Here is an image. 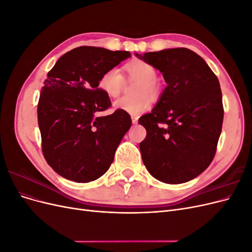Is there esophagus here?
<instances>
[{"label":"esophagus","instance_id":"1","mask_svg":"<svg viewBox=\"0 0 252 252\" xmlns=\"http://www.w3.org/2000/svg\"><path fill=\"white\" fill-rule=\"evenodd\" d=\"M131 121H132V124L133 125H136V124H138V118H136V117H131Z\"/></svg>","mask_w":252,"mask_h":252}]
</instances>
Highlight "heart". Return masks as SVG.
<instances>
[{
	"mask_svg": "<svg viewBox=\"0 0 252 252\" xmlns=\"http://www.w3.org/2000/svg\"><path fill=\"white\" fill-rule=\"evenodd\" d=\"M127 73L130 78L139 80L135 96H122L113 102V108L126 112L131 116L146 111L151 106L150 95H157L158 85L156 83L158 72L156 68L145 61H132L126 65ZM125 85L124 75L118 67H111L106 70L98 81V88L108 97H118ZM149 94L147 95V94Z\"/></svg>",
	"mask_w": 252,
	"mask_h": 252,
	"instance_id": "1",
	"label": "heart"
}]
</instances>
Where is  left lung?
Wrapping results in <instances>:
<instances>
[{
  "label": "left lung",
  "instance_id": "8db88e82",
  "mask_svg": "<svg viewBox=\"0 0 252 252\" xmlns=\"http://www.w3.org/2000/svg\"><path fill=\"white\" fill-rule=\"evenodd\" d=\"M134 55L161 71L167 83L155 108L139 120L147 131L140 143L143 163L152 177L167 184L191 181L212 162L222 131L217 75L187 48Z\"/></svg>",
  "mask_w": 252,
  "mask_h": 252
}]
</instances>
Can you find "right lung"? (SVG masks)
Returning <instances> with one entry per match:
<instances>
[{
	"mask_svg": "<svg viewBox=\"0 0 252 252\" xmlns=\"http://www.w3.org/2000/svg\"><path fill=\"white\" fill-rule=\"evenodd\" d=\"M129 51L81 46L61 57L41 89L37 122L43 155L61 177L77 183L94 181L109 169L114 154L131 126L129 114L110 107L98 88L101 75Z\"/></svg>",
	"mask_w": 252,
	"mask_h": 252,
	"instance_id": "1",
	"label": "right lung"
}]
</instances>
